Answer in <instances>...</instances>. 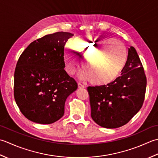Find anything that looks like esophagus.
Wrapping results in <instances>:
<instances>
[{
  "label": "esophagus",
  "instance_id": "obj_1",
  "mask_svg": "<svg viewBox=\"0 0 158 158\" xmlns=\"http://www.w3.org/2000/svg\"><path fill=\"white\" fill-rule=\"evenodd\" d=\"M78 88L79 89H84L85 87V85H82L81 83H80V82H78Z\"/></svg>",
  "mask_w": 158,
  "mask_h": 158
}]
</instances>
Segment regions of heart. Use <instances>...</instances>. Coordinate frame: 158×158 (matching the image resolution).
Instances as JSON below:
<instances>
[{
    "label": "heart",
    "instance_id": "obj_1",
    "mask_svg": "<svg viewBox=\"0 0 158 158\" xmlns=\"http://www.w3.org/2000/svg\"><path fill=\"white\" fill-rule=\"evenodd\" d=\"M72 46L78 55L83 58L81 72L83 78L95 85H106L117 78L127 59L126 48L120 41L101 38L94 35L78 36L73 39ZM64 60L67 72L73 74L79 60L72 50L65 48Z\"/></svg>",
    "mask_w": 158,
    "mask_h": 158
}]
</instances>
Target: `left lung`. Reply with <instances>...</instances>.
I'll return each instance as SVG.
<instances>
[{"label": "left lung", "mask_w": 158, "mask_h": 158, "mask_svg": "<svg viewBox=\"0 0 158 158\" xmlns=\"http://www.w3.org/2000/svg\"><path fill=\"white\" fill-rule=\"evenodd\" d=\"M146 86L143 64L135 48L130 46L121 76L107 85L87 87L93 120L110 129L127 123L142 107Z\"/></svg>", "instance_id": "8db88e82"}]
</instances>
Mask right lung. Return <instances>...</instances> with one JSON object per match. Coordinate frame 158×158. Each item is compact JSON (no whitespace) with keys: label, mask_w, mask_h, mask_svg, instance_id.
<instances>
[{"label":"right lung","mask_w":158,"mask_h":158,"mask_svg":"<svg viewBox=\"0 0 158 158\" xmlns=\"http://www.w3.org/2000/svg\"><path fill=\"white\" fill-rule=\"evenodd\" d=\"M73 36L67 32L45 35L31 43L19 58L14 95L28 120L50 124L63 116L66 99L78 88L76 80L64 69V47Z\"/></svg>","instance_id":"1"}]
</instances>
